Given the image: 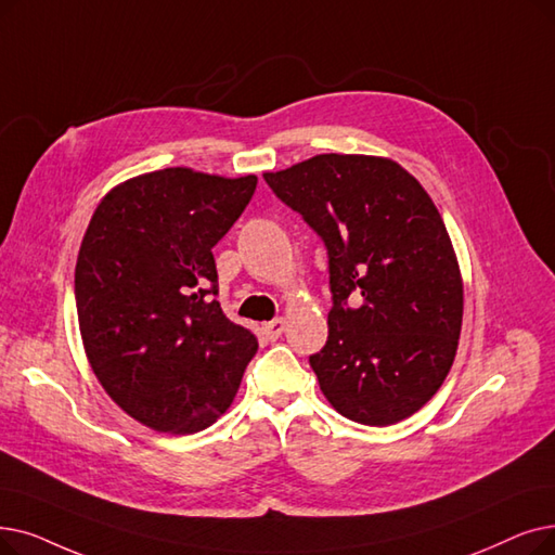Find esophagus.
<instances>
[{
  "label": "esophagus",
  "mask_w": 555,
  "mask_h": 555,
  "mask_svg": "<svg viewBox=\"0 0 555 555\" xmlns=\"http://www.w3.org/2000/svg\"><path fill=\"white\" fill-rule=\"evenodd\" d=\"M283 331H285V320H283V318H276V320H272V322H264V324L260 326L262 337H264V340H270V343L279 340V337L283 335Z\"/></svg>",
  "instance_id": "esophagus-1"
}]
</instances>
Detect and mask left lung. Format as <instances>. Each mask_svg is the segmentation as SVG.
Here are the masks:
<instances>
[{"instance_id":"1","label":"left lung","mask_w":555,"mask_h":555,"mask_svg":"<svg viewBox=\"0 0 555 555\" xmlns=\"http://www.w3.org/2000/svg\"><path fill=\"white\" fill-rule=\"evenodd\" d=\"M328 256V340L310 356L337 413L390 426L447 378L463 281L447 227L415 177L388 158L320 154L262 175Z\"/></svg>"}]
</instances>
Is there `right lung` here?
I'll use <instances>...</instances> for the list:
<instances>
[{"label": "right lung", "mask_w": 555, "mask_h": 555, "mask_svg": "<svg viewBox=\"0 0 555 555\" xmlns=\"http://www.w3.org/2000/svg\"><path fill=\"white\" fill-rule=\"evenodd\" d=\"M258 179L167 167L113 188L77 258L86 356L108 397L160 433H197L231 405L258 351L220 308L212 247Z\"/></svg>", "instance_id": "add662e5"}]
</instances>
